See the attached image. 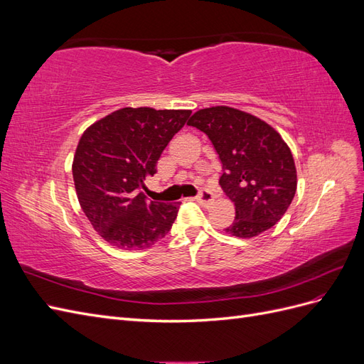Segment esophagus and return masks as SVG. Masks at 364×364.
I'll list each match as a JSON object with an SVG mask.
<instances>
[{"mask_svg":"<svg viewBox=\"0 0 364 364\" xmlns=\"http://www.w3.org/2000/svg\"><path fill=\"white\" fill-rule=\"evenodd\" d=\"M197 202H199L202 206H209L214 202V196L209 191L203 190V191H200L199 196H197Z\"/></svg>","mask_w":364,"mask_h":364,"instance_id":"34e87169","label":"esophagus"}]
</instances>
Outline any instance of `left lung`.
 Segmentation results:
<instances>
[{"instance_id": "left-lung-1", "label": "left lung", "mask_w": 364, "mask_h": 364, "mask_svg": "<svg viewBox=\"0 0 364 364\" xmlns=\"http://www.w3.org/2000/svg\"><path fill=\"white\" fill-rule=\"evenodd\" d=\"M188 126L208 135L222 161L218 183L235 205V220L226 232L252 238L277 225L297 186L293 155L278 132L229 106L200 109Z\"/></svg>"}]
</instances>
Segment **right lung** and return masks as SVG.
<instances>
[{"mask_svg": "<svg viewBox=\"0 0 364 364\" xmlns=\"http://www.w3.org/2000/svg\"><path fill=\"white\" fill-rule=\"evenodd\" d=\"M191 111L123 107L95 121L77 144L73 178L85 215L109 245L139 250L170 232L181 202H149L138 193Z\"/></svg>", "mask_w": 364, "mask_h": 364, "instance_id": "obj_1", "label": "right lung"}]
</instances>
